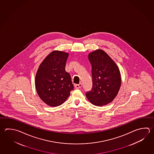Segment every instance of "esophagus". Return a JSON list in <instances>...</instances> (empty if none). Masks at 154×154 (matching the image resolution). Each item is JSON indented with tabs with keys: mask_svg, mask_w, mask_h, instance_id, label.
Segmentation results:
<instances>
[{
	"mask_svg": "<svg viewBox=\"0 0 154 154\" xmlns=\"http://www.w3.org/2000/svg\"><path fill=\"white\" fill-rule=\"evenodd\" d=\"M82 86V84L81 83L79 84H75V87L76 89H79V88H81Z\"/></svg>",
	"mask_w": 154,
	"mask_h": 154,
	"instance_id": "1",
	"label": "esophagus"
}]
</instances>
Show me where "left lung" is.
I'll return each instance as SVG.
<instances>
[{
  "instance_id": "obj_1",
  "label": "left lung",
  "mask_w": 154,
  "mask_h": 154,
  "mask_svg": "<svg viewBox=\"0 0 154 154\" xmlns=\"http://www.w3.org/2000/svg\"><path fill=\"white\" fill-rule=\"evenodd\" d=\"M91 64L93 87L85 95L97 106L110 103L116 97L121 85L119 68L106 53L97 49L88 55Z\"/></svg>"
}]
</instances>
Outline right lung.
Wrapping results in <instances>:
<instances>
[{
    "label": "right lung",
    "mask_w": 154,
    "mask_h": 154,
    "mask_svg": "<svg viewBox=\"0 0 154 154\" xmlns=\"http://www.w3.org/2000/svg\"><path fill=\"white\" fill-rule=\"evenodd\" d=\"M69 54L55 51L40 64L35 77L38 95L47 105L57 107L63 104L73 89L70 74L65 70Z\"/></svg>",
    "instance_id": "right-lung-1"
}]
</instances>
